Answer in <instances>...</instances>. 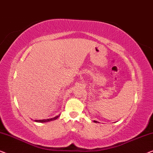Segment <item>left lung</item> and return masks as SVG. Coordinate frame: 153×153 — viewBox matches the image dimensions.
Segmentation results:
<instances>
[{
	"label": "left lung",
	"instance_id": "left-lung-1",
	"mask_svg": "<svg viewBox=\"0 0 153 153\" xmlns=\"http://www.w3.org/2000/svg\"><path fill=\"white\" fill-rule=\"evenodd\" d=\"M94 122H95V123H97V121H96V120H94Z\"/></svg>",
	"mask_w": 153,
	"mask_h": 153
}]
</instances>
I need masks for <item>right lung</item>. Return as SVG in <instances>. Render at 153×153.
<instances>
[{
	"label": "right lung",
	"mask_w": 153,
	"mask_h": 153,
	"mask_svg": "<svg viewBox=\"0 0 153 153\" xmlns=\"http://www.w3.org/2000/svg\"><path fill=\"white\" fill-rule=\"evenodd\" d=\"M59 117V114L58 116H56L54 118H51V119H43V120H34L35 122H39V123H46V122H49L51 121V120H54L57 119L58 117Z\"/></svg>",
	"instance_id": "add662e5"
}]
</instances>
